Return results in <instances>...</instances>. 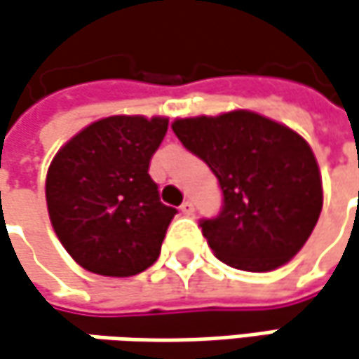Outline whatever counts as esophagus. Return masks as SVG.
<instances>
[{
    "mask_svg": "<svg viewBox=\"0 0 359 359\" xmlns=\"http://www.w3.org/2000/svg\"><path fill=\"white\" fill-rule=\"evenodd\" d=\"M180 213H182V215H193V213H195L193 201H184V203L180 205Z\"/></svg>",
    "mask_w": 359,
    "mask_h": 359,
    "instance_id": "1",
    "label": "esophagus"
}]
</instances>
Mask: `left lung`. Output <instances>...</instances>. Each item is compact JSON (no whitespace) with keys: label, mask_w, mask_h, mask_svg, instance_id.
Here are the masks:
<instances>
[{"label":"left lung","mask_w":359,"mask_h":359,"mask_svg":"<svg viewBox=\"0 0 359 359\" xmlns=\"http://www.w3.org/2000/svg\"><path fill=\"white\" fill-rule=\"evenodd\" d=\"M172 132L222 184L223 211L201 222L213 254L245 272L290 262L323 209L319 164L305 137L248 109L177 117Z\"/></svg>","instance_id":"left-lung-1"}]
</instances>
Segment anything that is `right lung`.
Segmentation results:
<instances>
[{
	"mask_svg": "<svg viewBox=\"0 0 359 359\" xmlns=\"http://www.w3.org/2000/svg\"><path fill=\"white\" fill-rule=\"evenodd\" d=\"M168 117L109 116L74 134L48 166L54 233L85 270L126 278L158 260L177 209L148 175Z\"/></svg>",
	"mask_w": 359,
	"mask_h": 359,
	"instance_id": "right-lung-1",
	"label": "right lung"
}]
</instances>
